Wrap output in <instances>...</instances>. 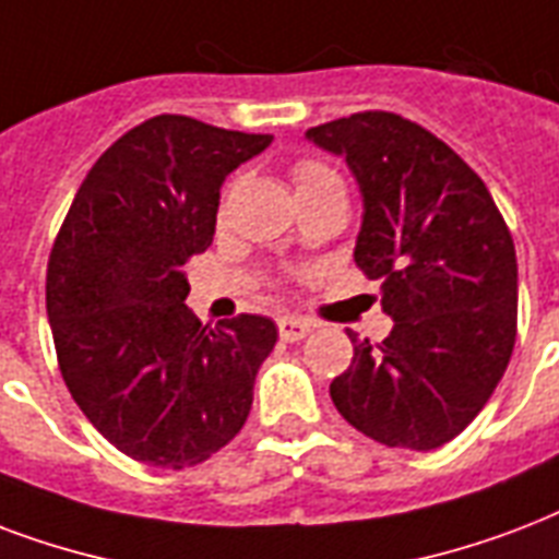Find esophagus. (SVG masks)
Here are the masks:
<instances>
[{
  "mask_svg": "<svg viewBox=\"0 0 559 559\" xmlns=\"http://www.w3.org/2000/svg\"><path fill=\"white\" fill-rule=\"evenodd\" d=\"M310 322L308 319H296V317H281L278 319V334L281 340H287V343H296L301 336L310 334Z\"/></svg>",
  "mask_w": 559,
  "mask_h": 559,
  "instance_id": "obj_1",
  "label": "esophagus"
}]
</instances>
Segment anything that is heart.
<instances>
[{
	"label": "heart",
	"mask_w": 559,
	"mask_h": 559,
	"mask_svg": "<svg viewBox=\"0 0 559 559\" xmlns=\"http://www.w3.org/2000/svg\"><path fill=\"white\" fill-rule=\"evenodd\" d=\"M293 185H296L298 199H313V195H322L328 190H343V178L317 157H301L293 164Z\"/></svg>",
	"instance_id": "1"
}]
</instances>
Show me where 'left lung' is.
Masks as SVG:
<instances>
[{
    "label": "left lung",
    "instance_id": "1",
    "mask_svg": "<svg viewBox=\"0 0 559 559\" xmlns=\"http://www.w3.org/2000/svg\"><path fill=\"white\" fill-rule=\"evenodd\" d=\"M346 155L364 228L355 263L395 319L383 343L348 331L355 357L331 383L340 416L390 449L431 451L475 419L516 346V246L487 185L428 128L360 110L308 128Z\"/></svg>",
    "mask_w": 559,
    "mask_h": 559
}]
</instances>
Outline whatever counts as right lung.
Instances as JSON below:
<instances>
[{
    "mask_svg": "<svg viewBox=\"0 0 559 559\" xmlns=\"http://www.w3.org/2000/svg\"><path fill=\"white\" fill-rule=\"evenodd\" d=\"M272 143L160 114L126 131L72 199L46 266L63 383L131 460L199 466L240 433L278 340L266 317L202 325L185 263L211 246L225 176Z\"/></svg>",
    "mask_w": 559,
    "mask_h": 559,
    "instance_id": "obj_1",
    "label": "right lung"
}]
</instances>
